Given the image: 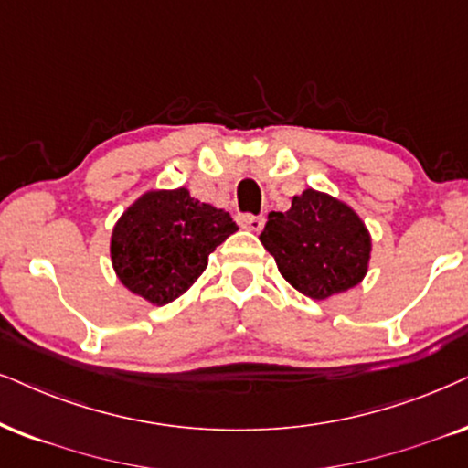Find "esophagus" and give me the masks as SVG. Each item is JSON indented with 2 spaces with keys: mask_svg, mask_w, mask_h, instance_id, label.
Masks as SVG:
<instances>
[{
  "mask_svg": "<svg viewBox=\"0 0 468 468\" xmlns=\"http://www.w3.org/2000/svg\"><path fill=\"white\" fill-rule=\"evenodd\" d=\"M238 224L241 229H248V230H261L263 224H265V218L263 216H252V214H239Z\"/></svg>",
  "mask_w": 468,
  "mask_h": 468,
  "instance_id": "obj_1",
  "label": "esophagus"
}]
</instances>
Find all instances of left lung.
<instances>
[{"label":"left lung","instance_id":"8db88e82","mask_svg":"<svg viewBox=\"0 0 468 468\" xmlns=\"http://www.w3.org/2000/svg\"><path fill=\"white\" fill-rule=\"evenodd\" d=\"M259 239L289 285L313 300L356 287L369 268L365 222L350 205L311 187L285 214L271 211Z\"/></svg>","mask_w":468,"mask_h":468}]
</instances>
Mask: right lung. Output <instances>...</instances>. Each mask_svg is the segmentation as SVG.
Segmentation results:
<instances>
[{
    "label": "right lung",
    "instance_id": "obj_1",
    "mask_svg": "<svg viewBox=\"0 0 468 468\" xmlns=\"http://www.w3.org/2000/svg\"><path fill=\"white\" fill-rule=\"evenodd\" d=\"M235 230L227 211L192 198L186 187L151 190L118 218L112 265L129 292L164 306L194 285L209 254Z\"/></svg>",
    "mask_w": 468,
    "mask_h": 468
}]
</instances>
